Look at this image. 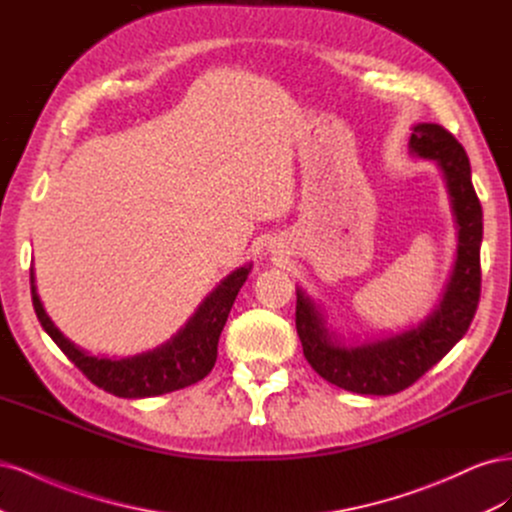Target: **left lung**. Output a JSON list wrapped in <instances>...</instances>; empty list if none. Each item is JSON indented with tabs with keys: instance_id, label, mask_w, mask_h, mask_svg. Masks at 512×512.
Instances as JSON below:
<instances>
[{
	"instance_id": "8db88e82",
	"label": "left lung",
	"mask_w": 512,
	"mask_h": 512,
	"mask_svg": "<svg viewBox=\"0 0 512 512\" xmlns=\"http://www.w3.org/2000/svg\"><path fill=\"white\" fill-rule=\"evenodd\" d=\"M410 153L440 168L457 228L455 265L442 299L425 320L386 337L344 344L327 327L320 305L297 288V333L307 363L327 382L361 395H393L408 389L466 335L480 299L483 209L472 185L468 153L438 123H416Z\"/></svg>"
}]
</instances>
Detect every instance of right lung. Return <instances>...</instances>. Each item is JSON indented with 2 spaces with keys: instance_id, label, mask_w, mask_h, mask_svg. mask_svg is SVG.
I'll list each match as a JSON object with an SVG mask.
<instances>
[{
  "instance_id": "right-lung-1",
  "label": "right lung",
  "mask_w": 512,
  "mask_h": 512,
  "mask_svg": "<svg viewBox=\"0 0 512 512\" xmlns=\"http://www.w3.org/2000/svg\"><path fill=\"white\" fill-rule=\"evenodd\" d=\"M252 265L239 267L226 275L224 280L209 292L205 301L198 305L192 318L185 322L173 337L162 346L134 354V356H96L72 344L61 333L36 292V277L32 269V301L42 329L51 335L53 342L61 348L68 359L79 367L83 374L106 393L123 399L156 397L170 391L185 389V386L203 380L218 359L220 333L235 303L241 286L250 275Z\"/></svg>"
}]
</instances>
